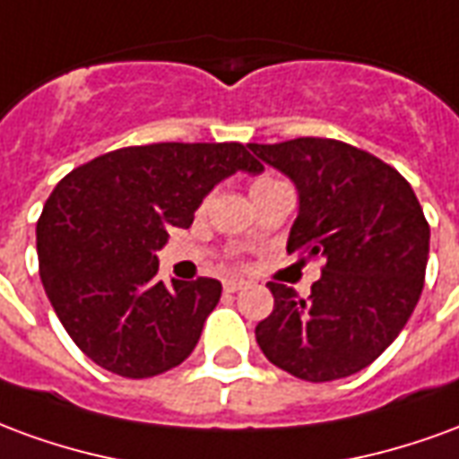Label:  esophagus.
<instances>
[{
	"label": "esophagus",
	"instance_id": "esophagus-1",
	"mask_svg": "<svg viewBox=\"0 0 459 459\" xmlns=\"http://www.w3.org/2000/svg\"><path fill=\"white\" fill-rule=\"evenodd\" d=\"M243 285H246L243 280H223V290H226V292H238V290H243Z\"/></svg>",
	"mask_w": 459,
	"mask_h": 459
}]
</instances>
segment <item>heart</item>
I'll return each mask as SVG.
<instances>
[{"label": "heart", "instance_id": "obj_1", "mask_svg": "<svg viewBox=\"0 0 459 459\" xmlns=\"http://www.w3.org/2000/svg\"><path fill=\"white\" fill-rule=\"evenodd\" d=\"M273 181H275V179H260V181H255V184H253V189H255V186H265V184H273Z\"/></svg>", "mask_w": 459, "mask_h": 459}]
</instances>
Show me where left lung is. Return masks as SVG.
Instances as JSON below:
<instances>
[{
	"mask_svg": "<svg viewBox=\"0 0 459 459\" xmlns=\"http://www.w3.org/2000/svg\"><path fill=\"white\" fill-rule=\"evenodd\" d=\"M299 196L288 253L325 258L309 298L268 282L275 307L255 327L270 364L322 384L361 371L391 346L420 299L430 226L411 184L339 140L248 144Z\"/></svg>",
	"mask_w": 459,
	"mask_h": 459,
	"instance_id": "1",
	"label": "left lung"
}]
</instances>
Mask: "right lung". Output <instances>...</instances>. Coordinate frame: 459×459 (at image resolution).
I'll return each instance as SVG.
<instances>
[{"label": "right lung", "instance_id": "right-lung-1", "mask_svg": "<svg viewBox=\"0 0 459 459\" xmlns=\"http://www.w3.org/2000/svg\"><path fill=\"white\" fill-rule=\"evenodd\" d=\"M236 171H263L240 142H160L108 152L56 184L36 223L39 275L88 359L125 378H150L194 351L221 282L164 285L157 250Z\"/></svg>", "mask_w": 459, "mask_h": 459}]
</instances>
